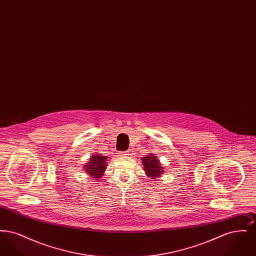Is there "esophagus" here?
Returning <instances> with one entry per match:
<instances>
[{
  "label": "esophagus",
  "instance_id": "esophagus-1",
  "mask_svg": "<svg viewBox=\"0 0 256 256\" xmlns=\"http://www.w3.org/2000/svg\"><path fill=\"white\" fill-rule=\"evenodd\" d=\"M121 154H122V156H128V150H126V152H122Z\"/></svg>",
  "mask_w": 256,
  "mask_h": 256
}]
</instances>
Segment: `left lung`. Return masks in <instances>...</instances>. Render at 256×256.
Segmentation results:
<instances>
[{"label":"left lung","instance_id":"obj_1","mask_svg":"<svg viewBox=\"0 0 256 256\" xmlns=\"http://www.w3.org/2000/svg\"><path fill=\"white\" fill-rule=\"evenodd\" d=\"M143 166L146 172V174L150 178H158L161 176L162 172V167L161 164L159 163L158 158H156L154 156L150 154V156L143 158Z\"/></svg>","mask_w":256,"mask_h":256}]
</instances>
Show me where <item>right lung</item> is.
<instances>
[{"mask_svg":"<svg viewBox=\"0 0 256 256\" xmlns=\"http://www.w3.org/2000/svg\"><path fill=\"white\" fill-rule=\"evenodd\" d=\"M106 156H102L100 154H94L91 158L89 159L90 162L86 165V170L88 174L92 176L94 178H100L106 167Z\"/></svg>","mask_w":256,"mask_h":256,"instance_id":"right-lung-1","label":"right lung"}]
</instances>
